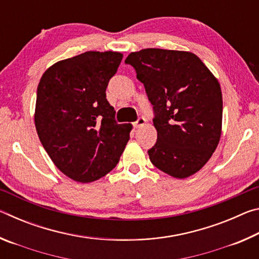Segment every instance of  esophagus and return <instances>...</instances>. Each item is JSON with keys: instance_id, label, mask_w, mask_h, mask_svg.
I'll return each mask as SVG.
<instances>
[{"instance_id": "obj_1", "label": "esophagus", "mask_w": 259, "mask_h": 259, "mask_svg": "<svg viewBox=\"0 0 259 259\" xmlns=\"http://www.w3.org/2000/svg\"><path fill=\"white\" fill-rule=\"evenodd\" d=\"M145 123H146V119L145 117H139V119L135 122L134 123V126L135 128H142V126H144L145 125Z\"/></svg>"}]
</instances>
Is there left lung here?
Here are the masks:
<instances>
[{
    "instance_id": "8db88e82",
    "label": "left lung",
    "mask_w": 259,
    "mask_h": 259,
    "mask_svg": "<svg viewBox=\"0 0 259 259\" xmlns=\"http://www.w3.org/2000/svg\"><path fill=\"white\" fill-rule=\"evenodd\" d=\"M125 64L136 69L154 109L153 164L175 178L198 172L216 150L222 135L219 82L198 56L148 48L131 52Z\"/></svg>"
}]
</instances>
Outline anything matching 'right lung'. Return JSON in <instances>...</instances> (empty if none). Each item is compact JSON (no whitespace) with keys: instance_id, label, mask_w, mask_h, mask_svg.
I'll list each match as a JSON object with an SVG mask.
<instances>
[{"instance_id":"add662e5","label":"right lung","mask_w":259,"mask_h":259,"mask_svg":"<svg viewBox=\"0 0 259 259\" xmlns=\"http://www.w3.org/2000/svg\"><path fill=\"white\" fill-rule=\"evenodd\" d=\"M123 55L87 51L57 61L37 87L35 128L48 155L61 172L91 183L117 164L131 124H117L106 99L109 78Z\"/></svg>"}]
</instances>
